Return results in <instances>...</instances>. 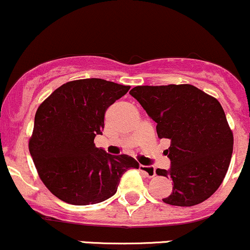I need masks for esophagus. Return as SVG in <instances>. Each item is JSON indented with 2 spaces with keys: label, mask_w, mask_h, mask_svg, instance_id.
Listing matches in <instances>:
<instances>
[{
  "label": "esophagus",
  "mask_w": 250,
  "mask_h": 250,
  "mask_svg": "<svg viewBox=\"0 0 250 250\" xmlns=\"http://www.w3.org/2000/svg\"><path fill=\"white\" fill-rule=\"evenodd\" d=\"M140 170L142 171V173H145L147 176L150 179V177H154L155 175H156V170H155L154 167H151V166H143L141 165L140 166Z\"/></svg>",
  "instance_id": "1"
}]
</instances>
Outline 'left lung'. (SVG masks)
Listing matches in <instances>:
<instances>
[{
  "mask_svg": "<svg viewBox=\"0 0 250 250\" xmlns=\"http://www.w3.org/2000/svg\"><path fill=\"white\" fill-rule=\"evenodd\" d=\"M129 94L156 122L157 136L170 140V168L156 169L174 183L163 202L190 207L209 199L225 179L234 145L220 102L191 84L139 85Z\"/></svg>",
  "mask_w": 250,
  "mask_h": 250,
  "instance_id": "obj_1",
  "label": "left lung"
}]
</instances>
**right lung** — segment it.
<instances>
[{
	"label": "right lung",
	"instance_id": "right-lung-1",
	"mask_svg": "<svg viewBox=\"0 0 250 250\" xmlns=\"http://www.w3.org/2000/svg\"><path fill=\"white\" fill-rule=\"evenodd\" d=\"M129 89L102 79L76 80L37 109L29 151L40 179L60 200L75 206L102 202L116 193L125 171L140 167L131 156L110 155L94 143L107 108Z\"/></svg>",
	"mask_w": 250,
	"mask_h": 250
}]
</instances>
